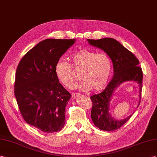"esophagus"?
Segmentation results:
<instances>
[{"instance_id": "esophagus-1", "label": "esophagus", "mask_w": 157, "mask_h": 157, "mask_svg": "<svg viewBox=\"0 0 157 157\" xmlns=\"http://www.w3.org/2000/svg\"><path fill=\"white\" fill-rule=\"evenodd\" d=\"M80 94L78 93H72V95H71V97H72L73 98H75L79 96Z\"/></svg>"}]
</instances>
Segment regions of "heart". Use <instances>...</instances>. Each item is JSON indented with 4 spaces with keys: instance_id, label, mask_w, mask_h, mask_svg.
Instances as JSON below:
<instances>
[{
    "instance_id": "obj_1",
    "label": "heart",
    "mask_w": 157,
    "mask_h": 157,
    "mask_svg": "<svg viewBox=\"0 0 157 157\" xmlns=\"http://www.w3.org/2000/svg\"><path fill=\"white\" fill-rule=\"evenodd\" d=\"M71 65L62 59L55 65L56 78L65 87L72 89L75 86L76 78L73 68L81 70L80 90L100 91L106 86L112 70V62L106 54L82 49L71 56Z\"/></svg>"
}]
</instances>
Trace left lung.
Here are the masks:
<instances>
[{
    "instance_id": "left-lung-1",
    "label": "left lung",
    "mask_w": 157,
    "mask_h": 157,
    "mask_svg": "<svg viewBox=\"0 0 157 157\" xmlns=\"http://www.w3.org/2000/svg\"><path fill=\"white\" fill-rule=\"evenodd\" d=\"M92 46L101 48L106 53L113 64V78L101 93L90 98L93 102L91 117L95 126L101 130L113 132L119 129L131 118L132 115L122 120L114 118L110 112V102L116 89L126 82H135L138 84L140 104L143 72L139 66L140 61L133 54L124 47L116 39L103 38L101 39H87Z\"/></svg>"
}]
</instances>
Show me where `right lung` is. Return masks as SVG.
<instances>
[{
  "label": "right lung",
  "mask_w": 157,
  "mask_h": 157,
  "mask_svg": "<svg viewBox=\"0 0 157 157\" xmlns=\"http://www.w3.org/2000/svg\"><path fill=\"white\" fill-rule=\"evenodd\" d=\"M75 42V39L43 40L17 66L14 94L20 113L27 123L43 132H57L64 126L71 94L59 83L55 68Z\"/></svg>",
  "instance_id": "add662e5"
}]
</instances>
